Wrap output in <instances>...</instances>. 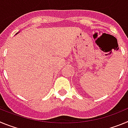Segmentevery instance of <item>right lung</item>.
I'll use <instances>...</instances> for the list:
<instances>
[{
	"instance_id": "1",
	"label": "right lung",
	"mask_w": 128,
	"mask_h": 128,
	"mask_svg": "<svg viewBox=\"0 0 128 128\" xmlns=\"http://www.w3.org/2000/svg\"><path fill=\"white\" fill-rule=\"evenodd\" d=\"M16 34H17V33H16Z\"/></svg>"
}]
</instances>
